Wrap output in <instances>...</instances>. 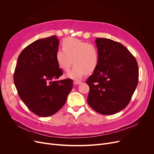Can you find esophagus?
<instances>
[{"instance_id": "esophagus-1", "label": "esophagus", "mask_w": 154, "mask_h": 154, "mask_svg": "<svg viewBox=\"0 0 154 154\" xmlns=\"http://www.w3.org/2000/svg\"><path fill=\"white\" fill-rule=\"evenodd\" d=\"M80 84H81V82L80 80H74V85H79Z\"/></svg>"}]
</instances>
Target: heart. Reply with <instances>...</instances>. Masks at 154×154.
Here are the masks:
<instances>
[{
  "instance_id": "b5f03b06",
  "label": "heart",
  "mask_w": 154,
  "mask_h": 154,
  "mask_svg": "<svg viewBox=\"0 0 154 154\" xmlns=\"http://www.w3.org/2000/svg\"><path fill=\"white\" fill-rule=\"evenodd\" d=\"M62 49H58L55 59L58 67L67 72L72 63H74L67 77L78 80L86 73L91 74L95 70L99 63V52L97 47L75 38H67L62 43Z\"/></svg>"
}]
</instances>
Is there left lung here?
<instances>
[{
    "label": "left lung",
    "instance_id": "obj_1",
    "mask_svg": "<svg viewBox=\"0 0 154 154\" xmlns=\"http://www.w3.org/2000/svg\"><path fill=\"white\" fill-rule=\"evenodd\" d=\"M99 63L86 83L90 88L87 102L97 112L112 115L125 108L138 84L136 59L122 44L97 38Z\"/></svg>",
    "mask_w": 154,
    "mask_h": 154
}]
</instances>
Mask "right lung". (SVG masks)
I'll use <instances>...</instances> for the list:
<instances>
[{
  "mask_svg": "<svg viewBox=\"0 0 154 154\" xmlns=\"http://www.w3.org/2000/svg\"><path fill=\"white\" fill-rule=\"evenodd\" d=\"M59 45L55 35L35 40L21 52L15 69L14 81L20 98L40 117L57 112L73 87L70 79L54 80L63 74L55 59Z\"/></svg>",
  "mask_w": 154,
  "mask_h": 154,
  "instance_id": "add662e5",
  "label": "right lung"
}]
</instances>
